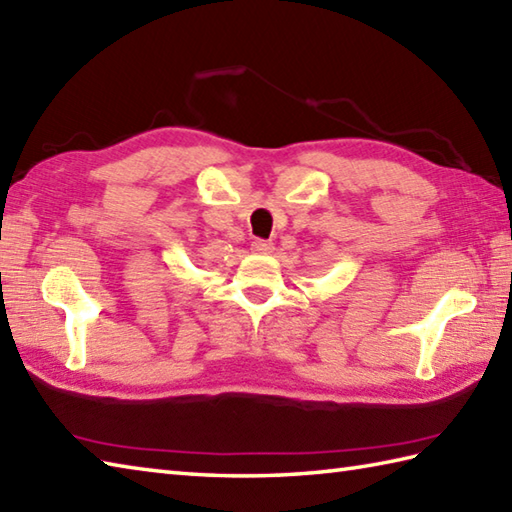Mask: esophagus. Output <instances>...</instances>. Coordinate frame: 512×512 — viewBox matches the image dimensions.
<instances>
[{"mask_svg":"<svg viewBox=\"0 0 512 512\" xmlns=\"http://www.w3.org/2000/svg\"><path fill=\"white\" fill-rule=\"evenodd\" d=\"M250 246H253V250H255V253H264V255H268V253H273V244H270V242H266V239H255V242H253V244H250Z\"/></svg>","mask_w":512,"mask_h":512,"instance_id":"1","label":"esophagus"}]
</instances>
